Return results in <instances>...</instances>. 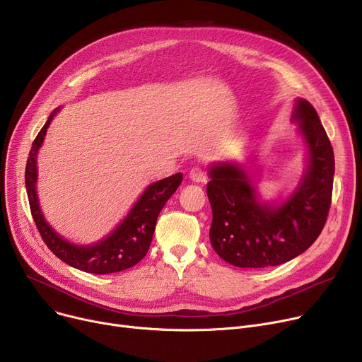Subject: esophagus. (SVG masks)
<instances>
[{
    "label": "esophagus",
    "instance_id": "34e87169",
    "mask_svg": "<svg viewBox=\"0 0 362 362\" xmlns=\"http://www.w3.org/2000/svg\"><path fill=\"white\" fill-rule=\"evenodd\" d=\"M189 177H190L192 182H197V183L206 182V172L204 170L202 167H194V168H190Z\"/></svg>",
    "mask_w": 362,
    "mask_h": 362
}]
</instances>
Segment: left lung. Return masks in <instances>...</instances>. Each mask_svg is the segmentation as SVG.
Segmentation results:
<instances>
[{
	"label": "left lung",
	"mask_w": 362,
	"mask_h": 362,
	"mask_svg": "<svg viewBox=\"0 0 362 362\" xmlns=\"http://www.w3.org/2000/svg\"><path fill=\"white\" fill-rule=\"evenodd\" d=\"M293 119L307 142L308 167L281 205L257 201L247 173L234 163L209 167V238L221 259L237 268H267L305 252L320 235L332 202L334 156L316 109L298 99Z\"/></svg>",
	"instance_id": "obj_1"
}]
</instances>
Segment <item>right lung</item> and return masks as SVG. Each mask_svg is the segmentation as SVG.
Instances as JSON below:
<instances>
[{
	"mask_svg": "<svg viewBox=\"0 0 362 362\" xmlns=\"http://www.w3.org/2000/svg\"><path fill=\"white\" fill-rule=\"evenodd\" d=\"M58 110L59 107L51 113L46 124L35 138L26 164V173H24L32 216L42 240L62 262L88 274L105 275L132 268L147 255L156 230L157 216L168 198L180 186L183 175L176 173L150 185L132 206L127 218L102 242L90 246H77L66 242L64 237L54 231V228L45 221L36 194L37 151L43 142L46 129Z\"/></svg>",
	"mask_w": 362,
	"mask_h": 362,
	"instance_id": "add662e5",
	"label": "right lung"
}]
</instances>
